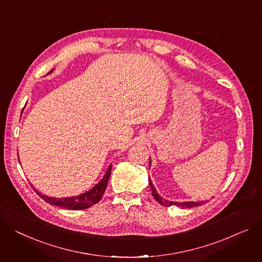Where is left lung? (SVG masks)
Listing matches in <instances>:
<instances>
[{
	"mask_svg": "<svg viewBox=\"0 0 262 262\" xmlns=\"http://www.w3.org/2000/svg\"><path fill=\"white\" fill-rule=\"evenodd\" d=\"M149 167H150V163H149ZM149 181V186H150V189H151V194L154 196V198L158 201L160 204L164 205V206H170V205H177L179 207H182V208H188V207H194V206H199L201 205V203H204V202H194V201H187V202H173V201H167V200H164L158 193H157L156 188L154 187L150 179H148Z\"/></svg>",
	"mask_w": 262,
	"mask_h": 262,
	"instance_id": "8db88e82",
	"label": "left lung"
}]
</instances>
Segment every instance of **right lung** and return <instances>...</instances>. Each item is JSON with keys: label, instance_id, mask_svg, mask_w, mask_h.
Wrapping results in <instances>:
<instances>
[{"label": "right lung", "instance_id": "add662e5", "mask_svg": "<svg viewBox=\"0 0 262 262\" xmlns=\"http://www.w3.org/2000/svg\"><path fill=\"white\" fill-rule=\"evenodd\" d=\"M52 71H50L51 73ZM48 73V74H50ZM111 171H112V164L108 166L105 175L100 180L99 183H97L92 189H90L89 191H86L84 194H81L79 196L76 197H66V198H54V197H48L45 196L37 189H34V191L47 203L51 204V205H56V206H60L62 208H66V210H74V211H78V210H84V208H89L92 205L98 203L104 191H105V188L107 186L108 183V179L111 176Z\"/></svg>", "mask_w": 262, "mask_h": 262}]
</instances>
